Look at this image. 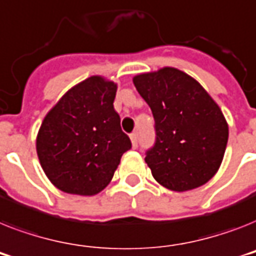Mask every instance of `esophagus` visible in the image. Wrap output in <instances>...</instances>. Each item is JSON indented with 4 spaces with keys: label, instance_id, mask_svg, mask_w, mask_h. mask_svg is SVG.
Returning <instances> with one entry per match:
<instances>
[{
    "label": "esophagus",
    "instance_id": "34e87169",
    "mask_svg": "<svg viewBox=\"0 0 256 256\" xmlns=\"http://www.w3.org/2000/svg\"><path fill=\"white\" fill-rule=\"evenodd\" d=\"M130 139H132V147L136 148V147H138V134H136V132H132V134H130Z\"/></svg>",
    "mask_w": 256,
    "mask_h": 256
}]
</instances>
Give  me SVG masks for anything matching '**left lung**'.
I'll use <instances>...</instances> for the list:
<instances>
[{"label": "left lung", "instance_id": "1", "mask_svg": "<svg viewBox=\"0 0 256 256\" xmlns=\"http://www.w3.org/2000/svg\"><path fill=\"white\" fill-rule=\"evenodd\" d=\"M132 81L155 120V143L144 158L154 178L176 192L204 186L221 166L229 138L221 109L194 78L176 68Z\"/></svg>", "mask_w": 256, "mask_h": 256}]
</instances>
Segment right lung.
Wrapping results in <instances>:
<instances>
[{
  "label": "right lung",
  "instance_id": "1",
  "mask_svg": "<svg viewBox=\"0 0 256 256\" xmlns=\"http://www.w3.org/2000/svg\"><path fill=\"white\" fill-rule=\"evenodd\" d=\"M117 85L92 76L70 89L42 122L39 162L56 188L93 196L113 178L132 140L113 102Z\"/></svg>",
  "mask_w": 256,
  "mask_h": 256
}]
</instances>
